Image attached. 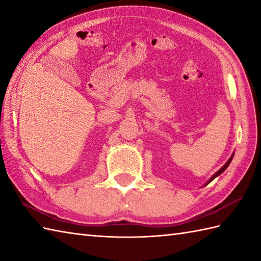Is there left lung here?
<instances>
[{"mask_svg":"<svg viewBox=\"0 0 261 261\" xmlns=\"http://www.w3.org/2000/svg\"><path fill=\"white\" fill-rule=\"evenodd\" d=\"M232 158H233V154H232V156H231V158H230V159L228 160V162H226V164H225V165L223 166V167H222V168H221V169H220L219 171H216V173H215V174H214V175L212 176V178H211V179H210V180L207 181V184H208V182H211V181H212V180H213V179L215 178V177H218V176H219L220 174H222V173H223V171H224V170H225L226 168H228V166L230 165V163H231V160H232ZM207 184H206V185H207Z\"/></svg>","mask_w":261,"mask_h":261,"instance_id":"1","label":"left lung"}]
</instances>
